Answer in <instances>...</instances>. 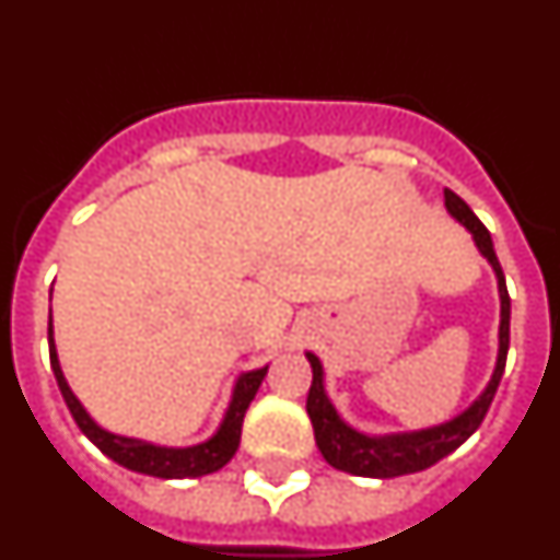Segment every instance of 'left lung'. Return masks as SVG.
<instances>
[{
	"label": "left lung",
	"mask_w": 560,
	"mask_h": 560,
	"mask_svg": "<svg viewBox=\"0 0 560 560\" xmlns=\"http://www.w3.org/2000/svg\"><path fill=\"white\" fill-rule=\"evenodd\" d=\"M446 196V210L452 212L454 219L471 232L474 244L482 252V257L497 271L499 283V303H502V319H499V355L497 368H493L491 381L488 387L482 389L471 407L459 412L457 418L440 423L432 429H420V432H400V434H364L359 429L348 427L345 420L339 418L336 407L330 404L328 393H325V373L323 361L316 359L314 353H305L311 361V370H314V381H311L308 389V418L311 427H314L316 446L323 452V457L328 459L334 468L339 471H348L353 477H373V479H389V477H404V474L427 471L434 463H440L443 457L459 448L465 440L471 438L479 429V423L485 420L488 409H491V400L497 395L499 381L504 373V361H508V345H511V296H508V285H504L502 266H499V257L493 252L491 232L485 230L482 221L474 215V210L459 199L457 192H452L446 187L443 190Z\"/></svg>",
	"instance_id": "1"
}]
</instances>
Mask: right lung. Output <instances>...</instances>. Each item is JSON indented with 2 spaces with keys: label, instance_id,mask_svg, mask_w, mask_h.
I'll use <instances>...</instances> for the list:
<instances>
[{
  "label": "right lung",
  "instance_id": "obj_1",
  "mask_svg": "<svg viewBox=\"0 0 560 560\" xmlns=\"http://www.w3.org/2000/svg\"><path fill=\"white\" fill-rule=\"evenodd\" d=\"M49 364H52L58 389H61L69 412H72V418H75L78 429H81V432L86 434V438L117 465H122V468H128V471L148 474V477H160V479L205 477V474L224 468V465L235 457L237 443H241L244 415L246 409H249L252 398H255L257 387H260V381H264L266 370H269V368H260V370H249V373L237 375L224 420H221L219 432L212 434L210 440H205V443H199V446L167 448V446H156V443H145V440L122 438V434L106 432V429L97 427L95 420L89 418V412L83 409L81 400H78L75 393L69 389L67 378H63L61 373V364H58L56 341H52V311H49Z\"/></svg>",
  "mask_w": 560,
  "mask_h": 560
}]
</instances>
